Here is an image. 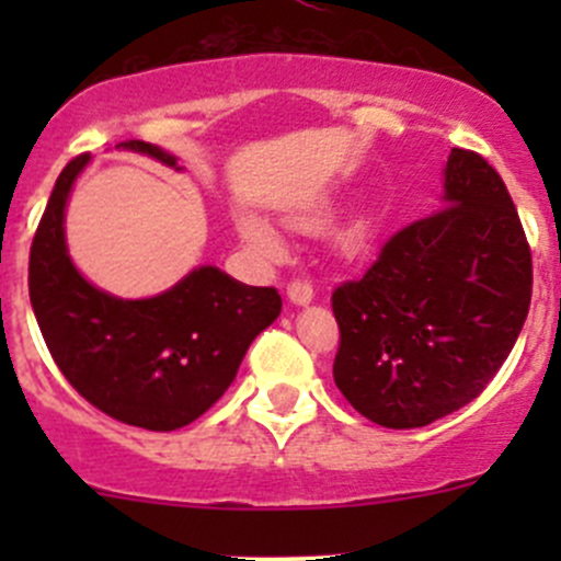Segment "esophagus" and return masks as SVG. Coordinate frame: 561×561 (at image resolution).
<instances>
[{"label": "esophagus", "mask_w": 561, "mask_h": 561, "mask_svg": "<svg viewBox=\"0 0 561 561\" xmlns=\"http://www.w3.org/2000/svg\"><path fill=\"white\" fill-rule=\"evenodd\" d=\"M287 298H290L293 304H298V307H304V304L312 301L314 290L307 279H290L287 282Z\"/></svg>", "instance_id": "34e87169"}]
</instances>
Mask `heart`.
Returning a JSON list of instances; mask_svg holds the SVG:
<instances>
[{
	"instance_id": "b5f03b06",
	"label": "heart",
	"mask_w": 561,
	"mask_h": 561,
	"mask_svg": "<svg viewBox=\"0 0 561 561\" xmlns=\"http://www.w3.org/2000/svg\"><path fill=\"white\" fill-rule=\"evenodd\" d=\"M239 230H241V236H244L247 244L252 247L260 257L276 260V257H282V252H285V247H282V239L276 236V230L271 228V225H265L263 219L252 217V214H247V217L239 219ZM360 239H364V228H353L347 233L350 247H358Z\"/></svg>"
}]
</instances>
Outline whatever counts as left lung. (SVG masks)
Here are the masks:
<instances>
[{
    "instance_id": "left-lung-1",
    "label": "left lung",
    "mask_w": 561,
    "mask_h": 561,
    "mask_svg": "<svg viewBox=\"0 0 561 561\" xmlns=\"http://www.w3.org/2000/svg\"><path fill=\"white\" fill-rule=\"evenodd\" d=\"M529 301L531 252L505 181L478 151L450 149L445 206L333 290V380L377 426H428L494 380Z\"/></svg>"
}]
</instances>
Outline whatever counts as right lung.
<instances>
[{
  "label": "right lung",
  "instance_id": "add662e5",
  "mask_svg": "<svg viewBox=\"0 0 561 561\" xmlns=\"http://www.w3.org/2000/svg\"><path fill=\"white\" fill-rule=\"evenodd\" d=\"M175 165L144 140H124ZM89 157L67 162L30 249V298L50 358L105 415L149 432L201 417L228 390L249 344L282 312L276 287H249L214 265L168 293L124 301L89 285L65 247V206Z\"/></svg>",
  "mask_w": 561,
  "mask_h": 561
}]
</instances>
